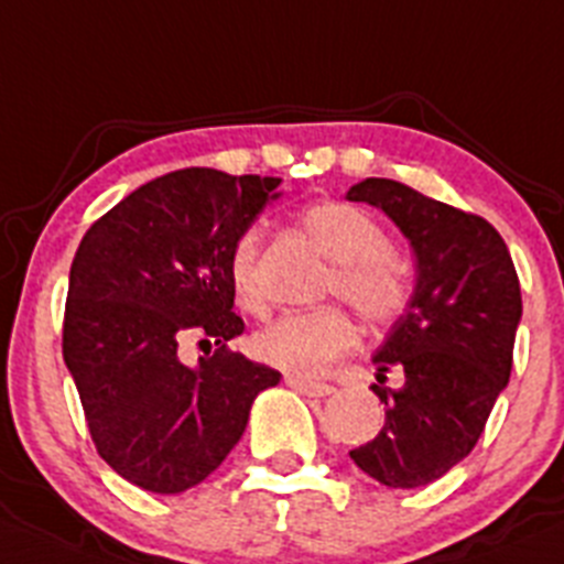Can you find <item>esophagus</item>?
<instances>
[{"label":"esophagus","instance_id":"obj_1","mask_svg":"<svg viewBox=\"0 0 564 564\" xmlns=\"http://www.w3.org/2000/svg\"><path fill=\"white\" fill-rule=\"evenodd\" d=\"M285 382L291 384L293 390H299V393H304V395H310V399H324V395H329L332 390V384H326V382H310V379H302V377H285Z\"/></svg>","mask_w":564,"mask_h":564}]
</instances>
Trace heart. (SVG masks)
Returning a JSON list of instances; mask_svg holds the SVG:
<instances>
[{
    "label": "heart",
    "mask_w": 564,
    "mask_h": 564,
    "mask_svg": "<svg viewBox=\"0 0 564 564\" xmlns=\"http://www.w3.org/2000/svg\"><path fill=\"white\" fill-rule=\"evenodd\" d=\"M302 227L335 265L324 293L351 304L368 324H393L410 302V273L393 254L390 235L362 207L321 202L302 213ZM260 227H246L229 249L227 273L235 299L249 313H262L265 288L260 276ZM357 340L351 318L337 307L288 313L251 337V354L265 366L293 377H313Z\"/></svg>",
    "instance_id": "heart-1"
}]
</instances>
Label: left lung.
I'll list each match as a JSON object with an SVG mask.
<instances>
[{"mask_svg":"<svg viewBox=\"0 0 564 564\" xmlns=\"http://www.w3.org/2000/svg\"><path fill=\"white\" fill-rule=\"evenodd\" d=\"M346 196L388 213L415 251L412 302L373 357L384 426L348 452L359 470L410 490L448 474L479 443L512 371L520 282L507 243L481 216L382 176ZM390 367L405 371L399 391L381 388Z\"/></svg>","mask_w":564,"mask_h":564,"instance_id":"1","label":"left lung"}]
</instances>
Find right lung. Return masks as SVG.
<instances>
[{"instance_id":"add662e5","label":"right lung","mask_w":564,"mask_h":564,"mask_svg":"<svg viewBox=\"0 0 564 564\" xmlns=\"http://www.w3.org/2000/svg\"><path fill=\"white\" fill-rule=\"evenodd\" d=\"M276 176L182 169L90 224L68 273L63 359L99 457L149 492H182L227 459L251 401L282 373L227 348L243 332L227 260L276 198ZM217 351L196 369L175 348Z\"/></svg>"}]
</instances>
